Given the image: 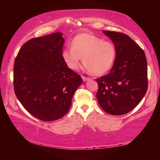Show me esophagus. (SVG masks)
Masks as SVG:
<instances>
[{
	"instance_id": "obj_1",
	"label": "esophagus",
	"mask_w": 160,
	"mask_h": 160,
	"mask_svg": "<svg viewBox=\"0 0 160 160\" xmlns=\"http://www.w3.org/2000/svg\"><path fill=\"white\" fill-rule=\"evenodd\" d=\"M82 78L83 81H87V80H90V78H88V77H85V76H82Z\"/></svg>"
}]
</instances>
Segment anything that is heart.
<instances>
[{"mask_svg": "<svg viewBox=\"0 0 160 160\" xmlns=\"http://www.w3.org/2000/svg\"><path fill=\"white\" fill-rule=\"evenodd\" d=\"M116 56V49L112 42L88 33L75 36L71 42V48L62 52L63 61L70 69L77 70L82 57L86 70L93 75L107 72L113 66Z\"/></svg>", "mask_w": 160, "mask_h": 160, "instance_id": "heart-1", "label": "heart"}]
</instances>
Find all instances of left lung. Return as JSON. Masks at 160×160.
<instances>
[{"label":"left lung","mask_w":160,"mask_h":160,"mask_svg":"<svg viewBox=\"0 0 160 160\" xmlns=\"http://www.w3.org/2000/svg\"><path fill=\"white\" fill-rule=\"evenodd\" d=\"M103 32L114 44L116 56L109 73L96 79L97 101L105 112L123 115L139 104L148 90L147 60L143 50L127 34Z\"/></svg>","instance_id":"1"}]
</instances>
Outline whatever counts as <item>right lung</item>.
<instances>
[{"instance_id": "obj_1", "label": "right lung", "mask_w": 160, "mask_h": 160, "mask_svg": "<svg viewBox=\"0 0 160 160\" xmlns=\"http://www.w3.org/2000/svg\"><path fill=\"white\" fill-rule=\"evenodd\" d=\"M61 32L33 38L16 56L13 85L16 97L35 118L44 121L61 118L68 112L72 98L82 82L62 57Z\"/></svg>"}]
</instances>
